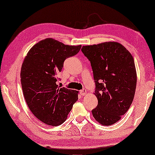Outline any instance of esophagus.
Segmentation results:
<instances>
[{
	"label": "esophagus",
	"instance_id": "obj_1",
	"mask_svg": "<svg viewBox=\"0 0 155 155\" xmlns=\"http://www.w3.org/2000/svg\"><path fill=\"white\" fill-rule=\"evenodd\" d=\"M80 92V94L82 95V96H85V95L87 94V91H86L85 89H83V90H82Z\"/></svg>",
	"mask_w": 155,
	"mask_h": 155
}]
</instances>
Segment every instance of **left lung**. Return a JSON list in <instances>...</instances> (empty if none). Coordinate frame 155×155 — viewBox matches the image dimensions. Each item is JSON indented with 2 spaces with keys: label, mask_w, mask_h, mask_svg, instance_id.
I'll return each mask as SVG.
<instances>
[{
  "label": "left lung",
  "mask_w": 155,
  "mask_h": 155,
  "mask_svg": "<svg viewBox=\"0 0 155 155\" xmlns=\"http://www.w3.org/2000/svg\"><path fill=\"white\" fill-rule=\"evenodd\" d=\"M95 80L97 107L92 111L103 126L118 121L133 102L137 83L134 59L122 44L115 41L83 46Z\"/></svg>",
  "instance_id": "obj_1"
}]
</instances>
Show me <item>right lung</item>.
I'll use <instances>...</instances> for the list:
<instances>
[{"label":"right lung","mask_w":155,"mask_h":155,"mask_svg":"<svg viewBox=\"0 0 155 155\" xmlns=\"http://www.w3.org/2000/svg\"><path fill=\"white\" fill-rule=\"evenodd\" d=\"M81 46L47 38L34 45L25 56L20 71L23 94L31 113L44 124H62L78 99V91L59 88L56 82L64 61L77 54Z\"/></svg>","instance_id":"right-lung-1"}]
</instances>
